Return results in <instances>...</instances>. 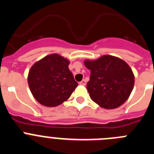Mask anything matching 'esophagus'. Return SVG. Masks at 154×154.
I'll use <instances>...</instances> for the list:
<instances>
[{
    "mask_svg": "<svg viewBox=\"0 0 154 154\" xmlns=\"http://www.w3.org/2000/svg\"><path fill=\"white\" fill-rule=\"evenodd\" d=\"M85 84H86V82H85V79H83L82 81H81L79 82V85H85Z\"/></svg>",
    "mask_w": 154,
    "mask_h": 154,
    "instance_id": "obj_1",
    "label": "esophagus"
}]
</instances>
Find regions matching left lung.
<instances>
[{"label": "left lung", "instance_id": "8db88e82", "mask_svg": "<svg viewBox=\"0 0 154 154\" xmlns=\"http://www.w3.org/2000/svg\"><path fill=\"white\" fill-rule=\"evenodd\" d=\"M91 71L87 90L92 101L104 109L117 108L127 100L134 85V75L126 62L112 55L85 60Z\"/></svg>", "mask_w": 154, "mask_h": 154}]
</instances>
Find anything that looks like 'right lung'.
<instances>
[{
    "label": "right lung",
    "mask_w": 154,
    "mask_h": 154,
    "mask_svg": "<svg viewBox=\"0 0 154 154\" xmlns=\"http://www.w3.org/2000/svg\"><path fill=\"white\" fill-rule=\"evenodd\" d=\"M69 61L58 54L48 55L30 69L28 82L37 101L48 107L66 101L78 86L69 69Z\"/></svg>",
    "instance_id": "add662e5"
}]
</instances>
